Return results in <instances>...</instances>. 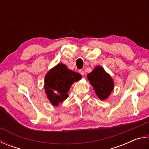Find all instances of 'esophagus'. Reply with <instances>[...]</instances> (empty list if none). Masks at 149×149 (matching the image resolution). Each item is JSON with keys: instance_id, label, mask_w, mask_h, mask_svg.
<instances>
[{"instance_id": "obj_1", "label": "esophagus", "mask_w": 149, "mask_h": 149, "mask_svg": "<svg viewBox=\"0 0 149 149\" xmlns=\"http://www.w3.org/2000/svg\"><path fill=\"white\" fill-rule=\"evenodd\" d=\"M79 73H80V74L82 75V76H83V75H84V70H83L82 69H80V70H79Z\"/></svg>"}]
</instances>
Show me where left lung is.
Masks as SVG:
<instances>
[{
    "instance_id": "1",
    "label": "left lung",
    "mask_w": 149,
    "mask_h": 149,
    "mask_svg": "<svg viewBox=\"0 0 149 149\" xmlns=\"http://www.w3.org/2000/svg\"><path fill=\"white\" fill-rule=\"evenodd\" d=\"M87 77L101 100H105L109 97L114 89V81L102 67H95Z\"/></svg>"
}]
</instances>
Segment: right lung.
Returning <instances> with one entry per match:
<instances>
[{
	"label": "right lung",
	"mask_w": 149,
	"mask_h": 149,
	"mask_svg": "<svg viewBox=\"0 0 149 149\" xmlns=\"http://www.w3.org/2000/svg\"><path fill=\"white\" fill-rule=\"evenodd\" d=\"M79 73L68 69L63 63L57 64L47 73L44 79V89L47 97L54 106L68 97V92L74 82L81 79Z\"/></svg>",
	"instance_id": "1"
}]
</instances>
